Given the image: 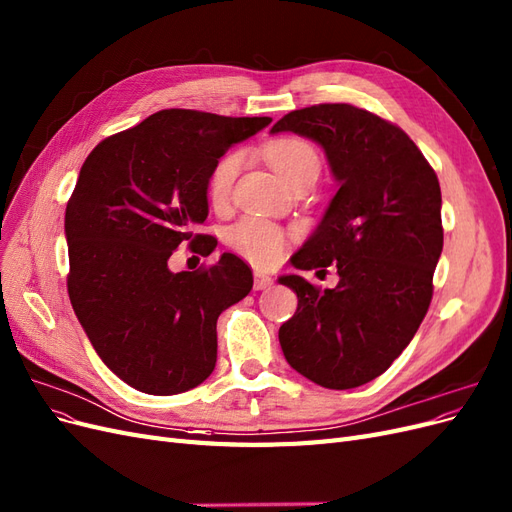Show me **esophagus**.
Masks as SVG:
<instances>
[{"label": "esophagus", "mask_w": 512, "mask_h": 512, "mask_svg": "<svg viewBox=\"0 0 512 512\" xmlns=\"http://www.w3.org/2000/svg\"><path fill=\"white\" fill-rule=\"evenodd\" d=\"M273 286V277L262 273V271H254V288L256 290H267Z\"/></svg>", "instance_id": "34e87169"}]
</instances>
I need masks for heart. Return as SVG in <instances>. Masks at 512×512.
<instances>
[{
    "instance_id": "1",
    "label": "heart",
    "mask_w": 512,
    "mask_h": 512,
    "mask_svg": "<svg viewBox=\"0 0 512 512\" xmlns=\"http://www.w3.org/2000/svg\"><path fill=\"white\" fill-rule=\"evenodd\" d=\"M269 164L288 183L305 175H318L320 158L305 138L284 136L267 147ZM245 162V153L232 149L215 162L207 177V196L215 207L228 203L232 185ZM230 245L256 265H273L284 252V230L265 218H243L230 228Z\"/></svg>"
}]
</instances>
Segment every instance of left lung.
<instances>
[{
	"label": "left lung",
	"mask_w": 512,
	"mask_h": 512,
	"mask_svg": "<svg viewBox=\"0 0 512 512\" xmlns=\"http://www.w3.org/2000/svg\"><path fill=\"white\" fill-rule=\"evenodd\" d=\"M316 141L339 183L322 222L290 262L339 275L318 288L282 275L297 292L294 316L280 327L286 361L324 389H354L378 378L421 327L442 254V194L412 138L365 108L316 104L271 128Z\"/></svg>",
	"instance_id": "8db88e82"
}]
</instances>
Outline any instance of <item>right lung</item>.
<instances>
[{
    "label": "right lung",
    "mask_w": 512,
    "mask_h": 512,
    "mask_svg": "<svg viewBox=\"0 0 512 512\" xmlns=\"http://www.w3.org/2000/svg\"><path fill=\"white\" fill-rule=\"evenodd\" d=\"M269 123L166 108L87 156L66 207L68 294L91 346L132 389L177 395L211 376L215 324L252 290V269L222 254L209 269L173 273L168 258L185 243L215 250L200 232L209 170Z\"/></svg>",
    "instance_id": "add662e5"
}]
</instances>
